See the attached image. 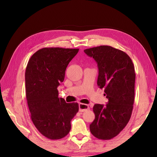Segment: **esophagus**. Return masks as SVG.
Listing matches in <instances>:
<instances>
[{
    "mask_svg": "<svg viewBox=\"0 0 157 157\" xmlns=\"http://www.w3.org/2000/svg\"><path fill=\"white\" fill-rule=\"evenodd\" d=\"M89 109V106L88 105H86V104L84 103H79V111L80 112H84L85 111L88 110Z\"/></svg>",
    "mask_w": 157,
    "mask_h": 157,
    "instance_id": "34e87169",
    "label": "esophagus"
}]
</instances>
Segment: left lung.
<instances>
[{
    "mask_svg": "<svg viewBox=\"0 0 157 157\" xmlns=\"http://www.w3.org/2000/svg\"><path fill=\"white\" fill-rule=\"evenodd\" d=\"M98 63V86L104 88L108 99L105 106L95 104V119L90 125L92 134L99 140L117 136L129 122L134 102L136 73L126 53L110 46L84 50Z\"/></svg>",
    "mask_w": 157,
    "mask_h": 157,
    "instance_id": "left-lung-1",
    "label": "left lung"
}]
</instances>
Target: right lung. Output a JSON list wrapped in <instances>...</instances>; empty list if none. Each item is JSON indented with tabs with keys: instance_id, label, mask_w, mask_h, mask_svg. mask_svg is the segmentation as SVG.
<instances>
[{
	"instance_id": "right-lung-1",
	"label": "right lung",
	"mask_w": 157,
	"mask_h": 157,
	"mask_svg": "<svg viewBox=\"0 0 157 157\" xmlns=\"http://www.w3.org/2000/svg\"><path fill=\"white\" fill-rule=\"evenodd\" d=\"M79 49L43 48L36 52L25 71L26 98L33 124L50 140L67 136L71 121L78 111V103L58 98V86L63 82L68 64Z\"/></svg>"
}]
</instances>
